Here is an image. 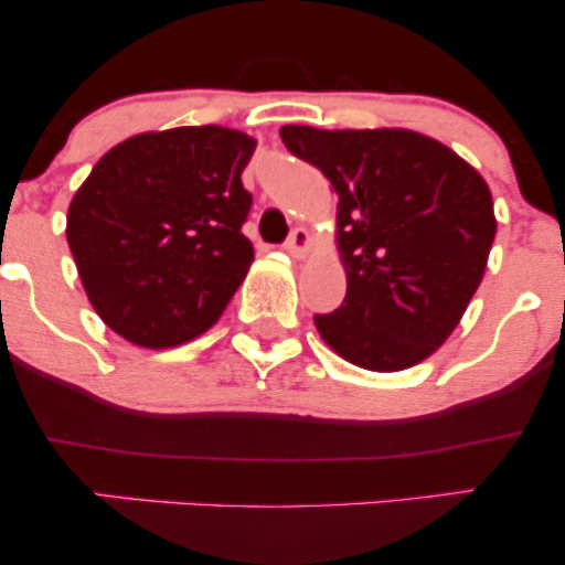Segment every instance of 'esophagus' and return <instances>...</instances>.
Returning <instances> with one entry per match:
<instances>
[{
    "mask_svg": "<svg viewBox=\"0 0 565 565\" xmlns=\"http://www.w3.org/2000/svg\"><path fill=\"white\" fill-rule=\"evenodd\" d=\"M310 246H313V233L308 228H295L284 249H287L291 257H305L310 252Z\"/></svg>",
    "mask_w": 565,
    "mask_h": 565,
    "instance_id": "1",
    "label": "esophagus"
}]
</instances>
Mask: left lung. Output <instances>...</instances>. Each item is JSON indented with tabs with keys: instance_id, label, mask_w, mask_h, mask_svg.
Returning <instances> with one entry per match:
<instances>
[{
	"instance_id": "left-lung-1",
	"label": "left lung",
	"mask_w": 565,
	"mask_h": 565,
	"mask_svg": "<svg viewBox=\"0 0 565 565\" xmlns=\"http://www.w3.org/2000/svg\"><path fill=\"white\" fill-rule=\"evenodd\" d=\"M284 146L334 188L337 249L348 291L316 316L337 355L401 372L449 340L481 284L497 236L494 201L476 167L401 127H281Z\"/></svg>"
}]
</instances>
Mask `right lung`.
Masks as SVG:
<instances>
[{
  "instance_id": "1",
  "label": "right lung",
  "mask_w": 565,
  "mask_h": 565,
  "mask_svg": "<svg viewBox=\"0 0 565 565\" xmlns=\"http://www.w3.org/2000/svg\"><path fill=\"white\" fill-rule=\"evenodd\" d=\"M257 140L204 125L114 146L68 206L66 238L106 327L140 348H174L215 327L255 260L242 233V172Z\"/></svg>"
}]
</instances>
